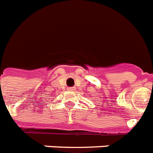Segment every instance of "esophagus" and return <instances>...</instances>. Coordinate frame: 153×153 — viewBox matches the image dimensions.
<instances>
[{
    "instance_id": "34e87169",
    "label": "esophagus",
    "mask_w": 153,
    "mask_h": 153,
    "mask_svg": "<svg viewBox=\"0 0 153 153\" xmlns=\"http://www.w3.org/2000/svg\"><path fill=\"white\" fill-rule=\"evenodd\" d=\"M68 90H69V91H74V87H69Z\"/></svg>"
}]
</instances>
